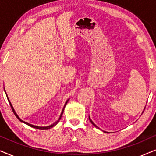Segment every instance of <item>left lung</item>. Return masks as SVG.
Wrapping results in <instances>:
<instances>
[{"label": "left lung", "instance_id": "obj_1", "mask_svg": "<svg viewBox=\"0 0 156 156\" xmlns=\"http://www.w3.org/2000/svg\"><path fill=\"white\" fill-rule=\"evenodd\" d=\"M89 121H91V123H92V124H93L94 126H96V127H97V128H98V126H96V125L94 124V123H93V121H91V119H90V117H89ZM104 132H106V131H104ZM106 133H107V132H106Z\"/></svg>", "mask_w": 156, "mask_h": 156}]
</instances>
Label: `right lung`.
<instances>
[{"mask_svg": "<svg viewBox=\"0 0 156 156\" xmlns=\"http://www.w3.org/2000/svg\"><path fill=\"white\" fill-rule=\"evenodd\" d=\"M6 96H7V98H8V101H9V103H10V107H11V108H12V112H13V113H14V114H15V116H16L17 118H18L19 120H20L21 122H23V123H25V124H27V125H28V126H31V127H33V128H35V129H40V130H48V129H51V128H52L53 126H55V125H57V123L59 122V120H60V119H61V117H62V114H63V112H64V109H65V106H66V104H67V102H68V101H69V99L67 100V101L65 102V106H64V108H63V109H62V113H61V114H60V116H59V119L58 120H57L56 122L55 123H53V124H52V125H50V126H34V125H32V124H30V123H27V122H25V121H23V120H21V119L19 118V116H18V115H17V114L16 113V112H15V110H14V108H13V107H12V104H11V103H10V100H9V99H8V95H7V94H6Z\"/></svg>", "mask_w": 156, "mask_h": 156, "instance_id": "add662e5", "label": "right lung"}]
</instances>
